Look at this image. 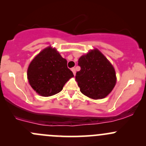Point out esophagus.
Instances as JSON below:
<instances>
[{
	"instance_id": "1",
	"label": "esophagus",
	"mask_w": 146,
	"mask_h": 146,
	"mask_svg": "<svg viewBox=\"0 0 146 146\" xmlns=\"http://www.w3.org/2000/svg\"><path fill=\"white\" fill-rule=\"evenodd\" d=\"M71 70H72V72H73V75H76V68H73L71 69Z\"/></svg>"
}]
</instances>
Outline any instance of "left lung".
Returning a JSON list of instances; mask_svg holds the SVG:
<instances>
[{"instance_id": "8db88e82", "label": "left lung", "mask_w": 146, "mask_h": 146, "mask_svg": "<svg viewBox=\"0 0 146 146\" xmlns=\"http://www.w3.org/2000/svg\"><path fill=\"white\" fill-rule=\"evenodd\" d=\"M76 80L83 95L94 100L107 97L117 82L114 67L98 49L91 50L78 60Z\"/></svg>"}]
</instances>
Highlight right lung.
<instances>
[{"label":"right lung","mask_w":146,"mask_h":146,"mask_svg":"<svg viewBox=\"0 0 146 146\" xmlns=\"http://www.w3.org/2000/svg\"><path fill=\"white\" fill-rule=\"evenodd\" d=\"M73 76V72L67 67V61L51 46L36 56L27 69L31 87L43 97L61 92L66 82Z\"/></svg>","instance_id":"1"}]
</instances>
